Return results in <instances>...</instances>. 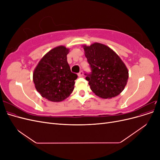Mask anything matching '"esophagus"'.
Segmentation results:
<instances>
[{
  "label": "esophagus",
  "mask_w": 160,
  "mask_h": 160,
  "mask_svg": "<svg viewBox=\"0 0 160 160\" xmlns=\"http://www.w3.org/2000/svg\"><path fill=\"white\" fill-rule=\"evenodd\" d=\"M77 75H78V76L79 77H83V75H84V73H83V71H81L79 72V73L78 74H77Z\"/></svg>",
  "instance_id": "obj_1"
}]
</instances>
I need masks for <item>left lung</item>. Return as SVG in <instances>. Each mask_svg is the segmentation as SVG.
Returning <instances> with one entry per match:
<instances>
[{"mask_svg":"<svg viewBox=\"0 0 160 160\" xmlns=\"http://www.w3.org/2000/svg\"><path fill=\"white\" fill-rule=\"evenodd\" d=\"M85 55L91 72L85 73L90 88L100 98H114L122 93L127 84L128 71L126 66L109 47L95 42L83 46Z\"/></svg>","mask_w":160,"mask_h":160,"instance_id":"obj_1","label":"left lung"}]
</instances>
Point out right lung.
<instances>
[{
  "label": "right lung",
  "mask_w": 160,
  "mask_h": 160,
  "mask_svg": "<svg viewBox=\"0 0 160 160\" xmlns=\"http://www.w3.org/2000/svg\"><path fill=\"white\" fill-rule=\"evenodd\" d=\"M64 46L54 48L43 57L33 72L35 88L42 98L54 102L65 99L74 89L77 75L71 71Z\"/></svg>",
  "instance_id": "1"
}]
</instances>
